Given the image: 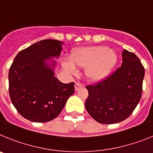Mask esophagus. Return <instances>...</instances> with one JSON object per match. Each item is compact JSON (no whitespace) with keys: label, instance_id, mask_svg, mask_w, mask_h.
Returning <instances> with one entry per match:
<instances>
[{"label":"esophagus","instance_id":"esophagus-1","mask_svg":"<svg viewBox=\"0 0 153 153\" xmlns=\"http://www.w3.org/2000/svg\"><path fill=\"white\" fill-rule=\"evenodd\" d=\"M83 87V85H82L81 83H75V91H78V89H80L81 88Z\"/></svg>","mask_w":153,"mask_h":153}]
</instances>
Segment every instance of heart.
Returning <instances> with one entry per match:
<instances>
[{"label": "heart", "mask_w": 153, "mask_h": 153, "mask_svg": "<svg viewBox=\"0 0 153 153\" xmlns=\"http://www.w3.org/2000/svg\"><path fill=\"white\" fill-rule=\"evenodd\" d=\"M69 62H64L63 68L69 75L77 72L75 67L85 68V75L91 82H98L108 75L116 63V53L106 46H91L72 52Z\"/></svg>", "instance_id": "heart-1"}]
</instances>
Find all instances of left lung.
<instances>
[{"mask_svg":"<svg viewBox=\"0 0 153 153\" xmlns=\"http://www.w3.org/2000/svg\"><path fill=\"white\" fill-rule=\"evenodd\" d=\"M121 66L94 85H88L85 108L103 124L126 120L140 102L145 69L134 53L123 49Z\"/></svg>","mask_w":153,"mask_h":153,"instance_id":"1","label":"left lung"}]
</instances>
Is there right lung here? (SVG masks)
<instances>
[{"mask_svg": "<svg viewBox=\"0 0 153 153\" xmlns=\"http://www.w3.org/2000/svg\"><path fill=\"white\" fill-rule=\"evenodd\" d=\"M64 42L44 39L16 55L10 68V97L22 117L32 122L45 123L60 114L75 84L62 83L55 77L56 61Z\"/></svg>", "mask_w": 153, "mask_h": 153, "instance_id": "1", "label": "right lung"}]
</instances>
